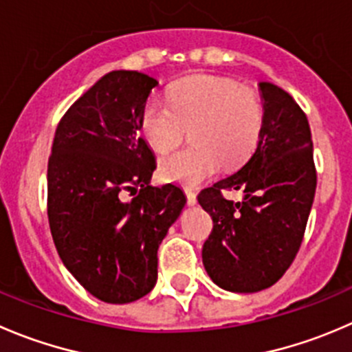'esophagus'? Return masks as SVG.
<instances>
[{
    "label": "esophagus",
    "instance_id": "1",
    "mask_svg": "<svg viewBox=\"0 0 352 352\" xmlns=\"http://www.w3.org/2000/svg\"><path fill=\"white\" fill-rule=\"evenodd\" d=\"M184 192H186V197H187V203L190 204V206H192V204H196V192H194V190H190V189H186L184 190Z\"/></svg>",
    "mask_w": 352,
    "mask_h": 352
}]
</instances>
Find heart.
<instances>
[{
    "instance_id": "obj_1",
    "label": "heart",
    "mask_w": 352,
    "mask_h": 352,
    "mask_svg": "<svg viewBox=\"0 0 352 352\" xmlns=\"http://www.w3.org/2000/svg\"><path fill=\"white\" fill-rule=\"evenodd\" d=\"M265 110L258 94L228 78L197 75L180 82L170 103L149 98L141 129L149 146L168 153L190 129L192 146L160 160L163 179L196 186L213 175L218 165L235 168L258 148Z\"/></svg>"
}]
</instances>
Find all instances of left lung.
Returning <instances> with one entry per match:
<instances>
[{
  "instance_id": "left-lung-1",
  "label": "left lung",
  "mask_w": 352,
  "mask_h": 352,
  "mask_svg": "<svg viewBox=\"0 0 352 352\" xmlns=\"http://www.w3.org/2000/svg\"><path fill=\"white\" fill-rule=\"evenodd\" d=\"M265 122L259 144L241 170L203 189L197 201L213 230L203 265L218 287L258 292L280 280L301 248L316 190L308 118L289 93L259 82ZM223 190H242V201Z\"/></svg>"
}]
</instances>
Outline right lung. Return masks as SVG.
Segmentation results:
<instances>
[{"mask_svg":"<svg viewBox=\"0 0 352 352\" xmlns=\"http://www.w3.org/2000/svg\"><path fill=\"white\" fill-rule=\"evenodd\" d=\"M156 85L135 70L101 77L61 117L47 160L58 254L85 291L111 305L151 292L158 248L186 204L180 187L149 186L156 163L139 132Z\"/></svg>","mask_w":352,"mask_h":352,"instance_id":"right-lung-1","label":"right lung"}]
</instances>
